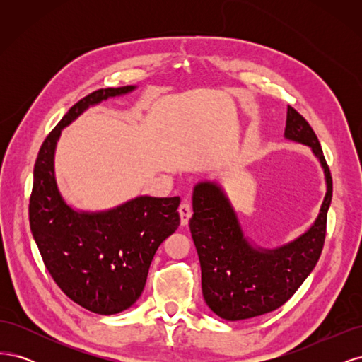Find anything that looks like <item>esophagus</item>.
Segmentation results:
<instances>
[{
	"instance_id": "34e87169",
	"label": "esophagus",
	"mask_w": 362,
	"mask_h": 362,
	"mask_svg": "<svg viewBox=\"0 0 362 362\" xmlns=\"http://www.w3.org/2000/svg\"><path fill=\"white\" fill-rule=\"evenodd\" d=\"M178 211H180V216H181V225H187L189 221H190V217H192V205H190V202L189 201H182L180 208H178Z\"/></svg>"
}]
</instances>
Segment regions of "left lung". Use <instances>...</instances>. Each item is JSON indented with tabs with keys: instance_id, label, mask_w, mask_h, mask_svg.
Returning <instances> with one entry per match:
<instances>
[{
	"instance_id": "8db88e82",
	"label": "left lung",
	"mask_w": 362,
	"mask_h": 362,
	"mask_svg": "<svg viewBox=\"0 0 362 362\" xmlns=\"http://www.w3.org/2000/svg\"><path fill=\"white\" fill-rule=\"evenodd\" d=\"M286 137L313 149L327 187L314 225L294 242L273 250L254 247L217 184L204 181L193 190L190 233L201 262L202 294L210 310L225 320H245L278 310L302 286L322 254L332 199L331 170L314 129L291 105Z\"/></svg>"
}]
</instances>
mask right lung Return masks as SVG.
<instances>
[{
	"label": "right lung",
	"mask_w": 362,
	"mask_h": 362,
	"mask_svg": "<svg viewBox=\"0 0 362 362\" xmlns=\"http://www.w3.org/2000/svg\"><path fill=\"white\" fill-rule=\"evenodd\" d=\"M131 90H95L69 108L39 149L28 205L31 234L52 279L75 303L103 315L140 298L158 246L180 225V198L140 196L108 211H75L57 189L54 151L62 129L86 108Z\"/></svg>",
	"instance_id": "add662e5"
}]
</instances>
